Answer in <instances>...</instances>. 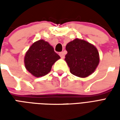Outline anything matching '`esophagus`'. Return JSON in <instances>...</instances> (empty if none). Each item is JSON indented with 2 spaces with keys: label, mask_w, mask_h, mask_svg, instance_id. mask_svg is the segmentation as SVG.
<instances>
[{
  "label": "esophagus",
  "mask_w": 120,
  "mask_h": 120,
  "mask_svg": "<svg viewBox=\"0 0 120 120\" xmlns=\"http://www.w3.org/2000/svg\"><path fill=\"white\" fill-rule=\"evenodd\" d=\"M59 55H60V57L62 58H64V57H65V55H64V52H60L59 53Z\"/></svg>",
  "instance_id": "obj_1"
}]
</instances>
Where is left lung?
<instances>
[{
    "label": "left lung",
    "instance_id": "8db88e82",
    "mask_svg": "<svg viewBox=\"0 0 120 120\" xmlns=\"http://www.w3.org/2000/svg\"><path fill=\"white\" fill-rule=\"evenodd\" d=\"M65 49L68 53L65 60L71 74L86 78L95 71L100 61L95 46L83 40L76 38L69 42Z\"/></svg>",
    "mask_w": 120,
    "mask_h": 120
}]
</instances>
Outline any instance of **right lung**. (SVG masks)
<instances>
[{
    "instance_id": "right-lung-1",
    "label": "right lung",
    "mask_w": 120,
    "mask_h": 120,
    "mask_svg": "<svg viewBox=\"0 0 120 120\" xmlns=\"http://www.w3.org/2000/svg\"><path fill=\"white\" fill-rule=\"evenodd\" d=\"M60 58L53 47L47 42L40 40L30 47L24 58L26 68L36 77L49 73L54 63Z\"/></svg>"
}]
</instances>
